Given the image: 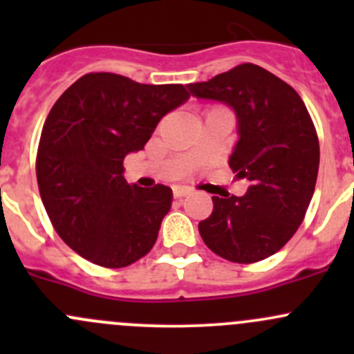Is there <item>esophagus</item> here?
<instances>
[{
  "instance_id": "obj_1",
  "label": "esophagus",
  "mask_w": 354,
  "mask_h": 354,
  "mask_svg": "<svg viewBox=\"0 0 354 354\" xmlns=\"http://www.w3.org/2000/svg\"><path fill=\"white\" fill-rule=\"evenodd\" d=\"M190 194H192V190H190V188H187V187H174L173 188V195L176 198L187 197V195H190Z\"/></svg>"
}]
</instances>
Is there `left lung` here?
Returning a JSON list of instances; mask_svg holds the SVG:
<instances>
[{
  "label": "left lung",
  "instance_id": "8db88e82",
  "mask_svg": "<svg viewBox=\"0 0 354 354\" xmlns=\"http://www.w3.org/2000/svg\"><path fill=\"white\" fill-rule=\"evenodd\" d=\"M188 88L194 97L234 111L238 140L227 162L250 181L243 197H212L200 236L231 262L267 259L291 240L315 190L320 149L305 102L291 85L252 63Z\"/></svg>",
  "mask_w": 354,
  "mask_h": 354
}]
</instances>
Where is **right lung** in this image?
Listing matches in <instances>:
<instances>
[{
  "label": "right lung",
  "instance_id": "right-lung-1",
  "mask_svg": "<svg viewBox=\"0 0 354 354\" xmlns=\"http://www.w3.org/2000/svg\"><path fill=\"white\" fill-rule=\"evenodd\" d=\"M188 99L180 84L87 73L49 111L35 162L39 192L56 233L78 255L120 269L151 252L173 190L130 187L123 160Z\"/></svg>",
  "mask_w": 354,
  "mask_h": 354
}]
</instances>
